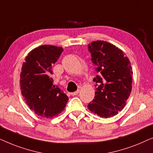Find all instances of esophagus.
<instances>
[{
	"label": "esophagus",
	"instance_id": "obj_1",
	"mask_svg": "<svg viewBox=\"0 0 153 153\" xmlns=\"http://www.w3.org/2000/svg\"><path fill=\"white\" fill-rule=\"evenodd\" d=\"M79 93V90H77L76 91H75V92H74V93H71V95H72V96H75V95H78Z\"/></svg>",
	"mask_w": 153,
	"mask_h": 153
}]
</instances>
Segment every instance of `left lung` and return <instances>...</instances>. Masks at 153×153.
<instances>
[{
    "label": "left lung",
    "instance_id": "8db88e82",
    "mask_svg": "<svg viewBox=\"0 0 153 153\" xmlns=\"http://www.w3.org/2000/svg\"><path fill=\"white\" fill-rule=\"evenodd\" d=\"M95 65V97L88 108L102 118L116 116L123 110L131 91L132 70L123 51L107 42L98 40L88 45Z\"/></svg>",
    "mask_w": 153,
    "mask_h": 153
}]
</instances>
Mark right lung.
Segmentation results:
<instances>
[{
  "instance_id": "1",
  "label": "right lung",
  "mask_w": 153,
  "mask_h": 153,
  "mask_svg": "<svg viewBox=\"0 0 153 153\" xmlns=\"http://www.w3.org/2000/svg\"><path fill=\"white\" fill-rule=\"evenodd\" d=\"M63 51L62 47L42 45L35 48L25 58L20 85L25 101L35 114L51 118L65 109L69 98L53 84L52 65Z\"/></svg>"
}]
</instances>
